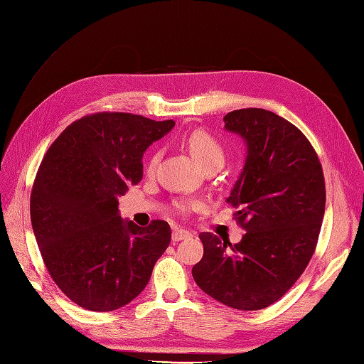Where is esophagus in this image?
<instances>
[{
    "label": "esophagus",
    "instance_id": "34e87169",
    "mask_svg": "<svg viewBox=\"0 0 364 364\" xmlns=\"http://www.w3.org/2000/svg\"><path fill=\"white\" fill-rule=\"evenodd\" d=\"M191 237H193V234L190 232V230H185V229H174L171 234V240L174 241V243H178V241L186 240V238H191Z\"/></svg>",
    "mask_w": 364,
    "mask_h": 364
}]
</instances>
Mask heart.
I'll use <instances>...</instances> for the list:
<instances>
[{
	"mask_svg": "<svg viewBox=\"0 0 364 364\" xmlns=\"http://www.w3.org/2000/svg\"><path fill=\"white\" fill-rule=\"evenodd\" d=\"M186 146H188L193 158L196 162L200 165L202 168L211 167V165H223L225 162V150L222 144L213 136L209 135L205 130H194L186 136ZM161 159V151H156L155 155L150 158L149 162V170L153 171L156 168ZM193 203H182L181 209L186 211V209L193 208Z\"/></svg>",
	"mask_w": 364,
	"mask_h": 364,
	"instance_id": "1",
	"label": "heart"
}]
</instances>
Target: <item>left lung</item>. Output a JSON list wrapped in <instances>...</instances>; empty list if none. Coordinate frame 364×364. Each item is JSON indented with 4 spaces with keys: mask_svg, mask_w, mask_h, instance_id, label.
<instances>
[{
    "mask_svg": "<svg viewBox=\"0 0 364 364\" xmlns=\"http://www.w3.org/2000/svg\"><path fill=\"white\" fill-rule=\"evenodd\" d=\"M223 121L246 144L245 167L226 199L246 234L232 245L202 232L193 278L228 306L262 310L291 289L313 257L325 214L323 171L310 141L285 118L249 107Z\"/></svg>",
    "mask_w": 364,
    "mask_h": 364,
    "instance_id": "1",
    "label": "left lung"
}]
</instances>
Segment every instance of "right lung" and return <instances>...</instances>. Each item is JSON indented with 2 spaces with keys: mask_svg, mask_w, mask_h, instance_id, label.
Wrapping results in <instances>:
<instances>
[{
  "mask_svg": "<svg viewBox=\"0 0 364 364\" xmlns=\"http://www.w3.org/2000/svg\"><path fill=\"white\" fill-rule=\"evenodd\" d=\"M124 112L74 121L43 156L30 197L31 228L53 281L91 311H114L146 289L171 240L167 222L123 220L118 197L142 179V156L174 127Z\"/></svg>",
  "mask_w": 364,
  "mask_h": 364,
  "instance_id": "obj_1",
  "label": "right lung"
}]
</instances>
